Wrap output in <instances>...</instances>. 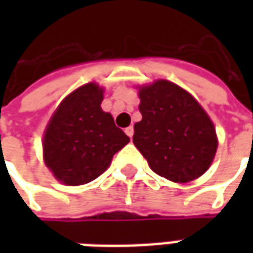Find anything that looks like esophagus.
<instances>
[{
    "instance_id": "obj_1",
    "label": "esophagus",
    "mask_w": 253,
    "mask_h": 253,
    "mask_svg": "<svg viewBox=\"0 0 253 253\" xmlns=\"http://www.w3.org/2000/svg\"><path fill=\"white\" fill-rule=\"evenodd\" d=\"M125 132H126L127 135H128V137L131 138L132 137V134H134V127L132 126H128L126 128V130H125Z\"/></svg>"
}]
</instances>
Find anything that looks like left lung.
I'll return each instance as SVG.
<instances>
[{
    "label": "left lung",
    "instance_id": "8db88e82",
    "mask_svg": "<svg viewBox=\"0 0 253 253\" xmlns=\"http://www.w3.org/2000/svg\"><path fill=\"white\" fill-rule=\"evenodd\" d=\"M142 121L132 142L157 175L175 183L195 180L211 165L218 139L211 119L179 85L157 80L139 88Z\"/></svg>",
    "mask_w": 253,
    "mask_h": 253
}]
</instances>
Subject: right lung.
<instances>
[{
  "label": "right lung",
  "mask_w": 253,
  "mask_h": 253,
  "mask_svg": "<svg viewBox=\"0 0 253 253\" xmlns=\"http://www.w3.org/2000/svg\"><path fill=\"white\" fill-rule=\"evenodd\" d=\"M103 88L89 83L66 96L54 112L43 135V157L55 179L81 186L99 177L114 154L130 142L101 110Z\"/></svg>",
  "instance_id": "add662e5"
}]
</instances>
